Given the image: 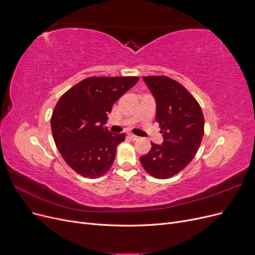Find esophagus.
<instances>
[{"mask_svg":"<svg viewBox=\"0 0 255 255\" xmlns=\"http://www.w3.org/2000/svg\"><path fill=\"white\" fill-rule=\"evenodd\" d=\"M128 137H129V139H132V140H138V139H139V137L134 135V134H128Z\"/></svg>","mask_w":255,"mask_h":255,"instance_id":"34e87169","label":"esophagus"}]
</instances>
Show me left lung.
Returning a JSON list of instances; mask_svg holds the SVG:
<instances>
[{
  "instance_id": "1",
  "label": "left lung",
  "mask_w": 255,
  "mask_h": 255,
  "mask_svg": "<svg viewBox=\"0 0 255 255\" xmlns=\"http://www.w3.org/2000/svg\"><path fill=\"white\" fill-rule=\"evenodd\" d=\"M156 102L155 119L164 141L140 157L144 170L157 179H168L186 167L202 141L204 117L189 91L168 76H143Z\"/></svg>"
}]
</instances>
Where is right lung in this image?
<instances>
[{
	"label": "right lung",
	"instance_id": "add662e5",
	"mask_svg": "<svg viewBox=\"0 0 255 255\" xmlns=\"http://www.w3.org/2000/svg\"><path fill=\"white\" fill-rule=\"evenodd\" d=\"M138 80L88 78L61 96L52 114L51 128L59 153L75 172L95 179L110 170L126 134H113L104 128L107 115Z\"/></svg>",
	"mask_w": 255,
	"mask_h": 255
}]
</instances>
